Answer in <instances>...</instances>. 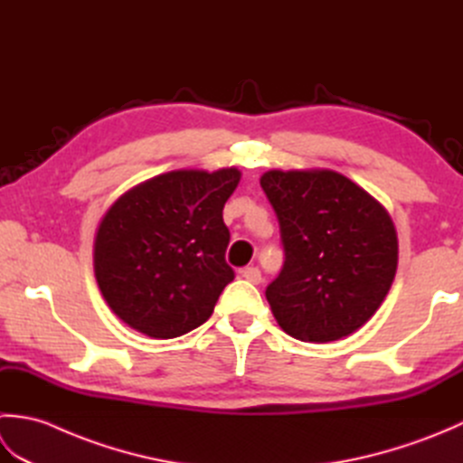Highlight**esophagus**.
Listing matches in <instances>:
<instances>
[{"label":"esophagus","mask_w":463,"mask_h":463,"mask_svg":"<svg viewBox=\"0 0 463 463\" xmlns=\"http://www.w3.org/2000/svg\"><path fill=\"white\" fill-rule=\"evenodd\" d=\"M242 279H247L252 284H259L262 280V274H260V270L257 267H247V269L242 270Z\"/></svg>","instance_id":"obj_1"}]
</instances>
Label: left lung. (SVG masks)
<instances>
[{
  "instance_id": "left-lung-1",
  "label": "left lung",
  "mask_w": 463,
  "mask_h": 463,
  "mask_svg": "<svg viewBox=\"0 0 463 463\" xmlns=\"http://www.w3.org/2000/svg\"><path fill=\"white\" fill-rule=\"evenodd\" d=\"M260 186L284 247V267L267 288L279 326L302 342L350 336L376 314L396 277L388 211L328 169L267 171Z\"/></svg>"
}]
</instances>
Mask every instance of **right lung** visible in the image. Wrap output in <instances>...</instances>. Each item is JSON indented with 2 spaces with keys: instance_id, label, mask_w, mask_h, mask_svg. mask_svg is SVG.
<instances>
[{
  "instance_id": "1",
  "label": "right lung",
  "mask_w": 463,
  "mask_h": 463,
  "mask_svg": "<svg viewBox=\"0 0 463 463\" xmlns=\"http://www.w3.org/2000/svg\"><path fill=\"white\" fill-rule=\"evenodd\" d=\"M241 171L181 169L133 186L105 213L93 267L105 302L151 338H176L209 320L234 270L222 209Z\"/></svg>"
}]
</instances>
